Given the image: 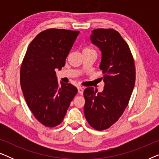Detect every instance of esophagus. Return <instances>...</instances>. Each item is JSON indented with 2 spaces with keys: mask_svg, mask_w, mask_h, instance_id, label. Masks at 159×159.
<instances>
[{
  "mask_svg": "<svg viewBox=\"0 0 159 159\" xmlns=\"http://www.w3.org/2000/svg\"><path fill=\"white\" fill-rule=\"evenodd\" d=\"M77 90H78V93H80V94H82V93H83V91H84V89H83V88H82V87H81V86H79V87H77Z\"/></svg>",
  "mask_w": 159,
  "mask_h": 159,
  "instance_id": "1",
  "label": "esophagus"
}]
</instances>
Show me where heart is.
<instances>
[{
  "instance_id": "1",
  "label": "heart",
  "mask_w": 159,
  "mask_h": 159,
  "mask_svg": "<svg viewBox=\"0 0 159 159\" xmlns=\"http://www.w3.org/2000/svg\"><path fill=\"white\" fill-rule=\"evenodd\" d=\"M90 50H92V49H90V48H84L83 51H90Z\"/></svg>"
}]
</instances>
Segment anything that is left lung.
Wrapping results in <instances>:
<instances>
[{
    "mask_svg": "<svg viewBox=\"0 0 159 159\" xmlns=\"http://www.w3.org/2000/svg\"><path fill=\"white\" fill-rule=\"evenodd\" d=\"M90 40L101 52L99 67L105 84L101 93L93 88L84 90V113L91 127L103 130L118 120L128 105L135 83V69L129 46L116 30H93Z\"/></svg>",
    "mask_w": 159,
    "mask_h": 159,
    "instance_id": "left-lung-1",
    "label": "left lung"
}]
</instances>
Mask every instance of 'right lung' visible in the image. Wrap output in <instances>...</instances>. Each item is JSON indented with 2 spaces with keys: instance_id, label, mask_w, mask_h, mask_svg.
<instances>
[{
  "instance_id": "obj_1",
  "label": "right lung",
  "mask_w": 159,
  "mask_h": 159,
  "mask_svg": "<svg viewBox=\"0 0 159 159\" xmlns=\"http://www.w3.org/2000/svg\"><path fill=\"white\" fill-rule=\"evenodd\" d=\"M79 31L49 29L39 33L26 52L20 71L25 101L34 117L43 125L61 123L77 89L70 83L60 84L55 69L64 66Z\"/></svg>"
}]
</instances>
